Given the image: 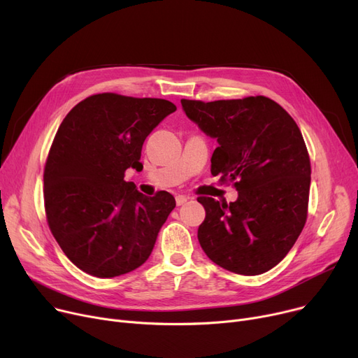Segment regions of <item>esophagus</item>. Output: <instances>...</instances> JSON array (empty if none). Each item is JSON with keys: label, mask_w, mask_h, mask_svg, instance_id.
Listing matches in <instances>:
<instances>
[{"label": "esophagus", "mask_w": 358, "mask_h": 358, "mask_svg": "<svg viewBox=\"0 0 358 358\" xmlns=\"http://www.w3.org/2000/svg\"><path fill=\"white\" fill-rule=\"evenodd\" d=\"M187 201H189V197H185V196H177V197H176L177 206H182V204H185Z\"/></svg>", "instance_id": "esophagus-1"}]
</instances>
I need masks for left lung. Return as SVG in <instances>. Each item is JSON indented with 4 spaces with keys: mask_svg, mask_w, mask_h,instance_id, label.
<instances>
[{
    "mask_svg": "<svg viewBox=\"0 0 358 358\" xmlns=\"http://www.w3.org/2000/svg\"><path fill=\"white\" fill-rule=\"evenodd\" d=\"M185 116L216 139L212 174L234 182L236 201L199 197L206 217L197 238L215 264L262 274L283 259L308 216L310 161L300 129L275 101L257 96L181 100Z\"/></svg>",
    "mask_w": 358,
    "mask_h": 358,
    "instance_id": "1",
    "label": "left lung"
}]
</instances>
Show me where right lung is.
Returning a JSON list of instances; mask_svg holds the SVG:
<instances>
[{
  "mask_svg": "<svg viewBox=\"0 0 358 358\" xmlns=\"http://www.w3.org/2000/svg\"><path fill=\"white\" fill-rule=\"evenodd\" d=\"M176 110L161 99L96 94L75 106L56 131L43 176L48 223L87 274L122 275L152 252L176 199L139 193L124 171L142 165L145 139Z\"/></svg>",
  "mask_w": 358,
  "mask_h": 358,
  "instance_id": "obj_1",
  "label": "right lung"
}]
</instances>
